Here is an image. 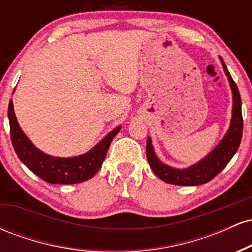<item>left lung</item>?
I'll return each mask as SVG.
<instances>
[{"mask_svg":"<svg viewBox=\"0 0 252 252\" xmlns=\"http://www.w3.org/2000/svg\"><path fill=\"white\" fill-rule=\"evenodd\" d=\"M220 60L233 94V110L230 129L221 142L217 146V148L211 154L207 155L199 163L186 169H175L161 162L156 158L152 146V140L148 137L147 140V158H148L150 168L153 169L156 176H158L161 180L167 184L179 185V186H198V185L206 184L226 167V164L230 162L241 144L243 135L241 94H239L235 80L232 79L230 72L227 71L224 60Z\"/></svg>","mask_w":252,"mask_h":252,"instance_id":"left-lung-1","label":"left lung"}]
</instances>
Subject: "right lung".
<instances>
[{
  "instance_id": "obj_1",
  "label": "right lung",
  "mask_w": 252,
  "mask_h": 252,
  "mask_svg": "<svg viewBox=\"0 0 252 252\" xmlns=\"http://www.w3.org/2000/svg\"><path fill=\"white\" fill-rule=\"evenodd\" d=\"M8 118L10 126V140L16 155L34 174L48 184H79L91 179L102 167L112 138L121 129L117 126L112 130L104 140L86 154L76 158H62L43 154L26 137L16 121L13 100H10L8 105Z\"/></svg>"
}]
</instances>
